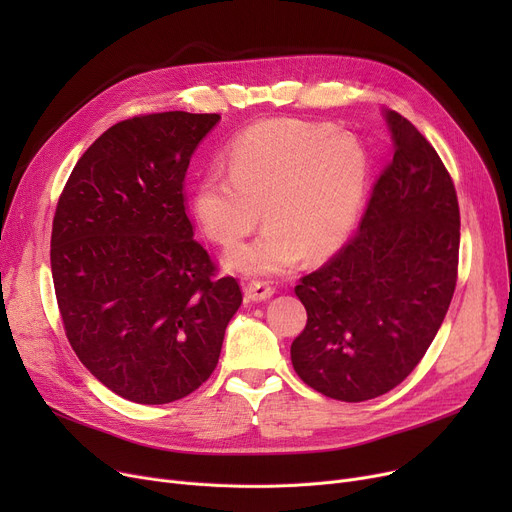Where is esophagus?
<instances>
[{
  "mask_svg": "<svg viewBox=\"0 0 512 512\" xmlns=\"http://www.w3.org/2000/svg\"><path fill=\"white\" fill-rule=\"evenodd\" d=\"M245 292L251 301H267L274 294V286H270L263 280H251L247 282Z\"/></svg>",
  "mask_w": 512,
  "mask_h": 512,
  "instance_id": "1",
  "label": "esophagus"
}]
</instances>
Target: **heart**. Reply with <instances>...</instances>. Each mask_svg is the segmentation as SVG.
Returning <instances> with one entry per match:
<instances>
[{
  "label": "heart",
  "instance_id": "b5f03b06",
  "mask_svg": "<svg viewBox=\"0 0 512 512\" xmlns=\"http://www.w3.org/2000/svg\"><path fill=\"white\" fill-rule=\"evenodd\" d=\"M228 174L213 170L193 191L203 232L236 249L259 224L265 232L228 255L232 270L284 274L305 255L334 253L351 234L365 199L363 145L328 122L261 120L226 149Z\"/></svg>",
  "mask_w": 512,
  "mask_h": 512
}]
</instances>
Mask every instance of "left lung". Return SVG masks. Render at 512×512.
<instances>
[{
	"mask_svg": "<svg viewBox=\"0 0 512 512\" xmlns=\"http://www.w3.org/2000/svg\"><path fill=\"white\" fill-rule=\"evenodd\" d=\"M394 155L373 182L357 234L294 292L307 326L290 346L299 378L363 402L396 388L423 359L450 307L461 213L436 149L386 112Z\"/></svg>",
	"mask_w": 512,
	"mask_h": 512,
	"instance_id": "left-lung-1",
	"label": "left lung"
}]
</instances>
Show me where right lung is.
I'll return each mask as SVG.
<instances>
[{
    "instance_id": "add662e5",
    "label": "right lung",
    "mask_w": 512,
    "mask_h": 512,
    "mask_svg": "<svg viewBox=\"0 0 512 512\" xmlns=\"http://www.w3.org/2000/svg\"><path fill=\"white\" fill-rule=\"evenodd\" d=\"M220 114L161 112L107 128L76 161L51 228V276L72 351L139 405L195 392L242 303L193 236L184 178Z\"/></svg>"
}]
</instances>
